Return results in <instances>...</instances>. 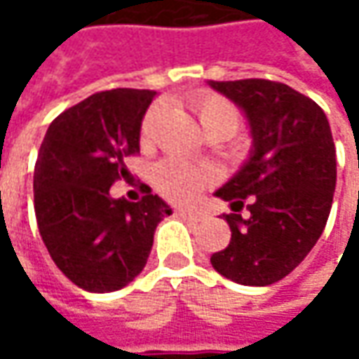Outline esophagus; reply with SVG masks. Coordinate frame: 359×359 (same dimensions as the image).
I'll list each match as a JSON object with an SVG mask.
<instances>
[{
	"label": "esophagus",
	"instance_id": "obj_1",
	"mask_svg": "<svg viewBox=\"0 0 359 359\" xmlns=\"http://www.w3.org/2000/svg\"><path fill=\"white\" fill-rule=\"evenodd\" d=\"M175 215L184 217V219H189V222H200L203 215L196 210H175Z\"/></svg>",
	"mask_w": 359,
	"mask_h": 359
}]
</instances>
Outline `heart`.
<instances>
[{"mask_svg":"<svg viewBox=\"0 0 359 359\" xmlns=\"http://www.w3.org/2000/svg\"><path fill=\"white\" fill-rule=\"evenodd\" d=\"M189 109L200 121L201 130L205 135L210 133H222L224 137L233 135L240 128V111L229 104L226 97L217 93L201 91L189 97ZM159 105H154L142 121V142L147 144L159 123ZM154 186L163 198L175 203H186L191 201L201 189L212 184L214 172L208 165H189L180 159H165L154 170Z\"/></svg>","mask_w":359,"mask_h":359,"instance_id":"b5f03b06","label":"heart"}]
</instances>
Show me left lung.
I'll return each mask as SVG.
<instances>
[{
  "instance_id": "obj_1",
  "label": "left lung",
  "mask_w": 359,
  "mask_h": 359,
  "mask_svg": "<svg viewBox=\"0 0 359 359\" xmlns=\"http://www.w3.org/2000/svg\"><path fill=\"white\" fill-rule=\"evenodd\" d=\"M210 86L243 109L254 140L250 159L215 191L233 214H224L231 240L212 266L241 285H269L304 262L325 228L336 189L330 121L313 100L280 81Z\"/></svg>"
}]
</instances>
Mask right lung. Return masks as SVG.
Masks as SVG:
<instances>
[{
  "mask_svg": "<svg viewBox=\"0 0 359 359\" xmlns=\"http://www.w3.org/2000/svg\"><path fill=\"white\" fill-rule=\"evenodd\" d=\"M156 91H100L49 123L34 172L39 236L51 259L77 287L105 294L145 268L158 224L172 214L144 186L140 201L114 200L128 180L126 158L140 154V131Z\"/></svg>",
  "mask_w": 359,
  "mask_h": 359,
  "instance_id": "right-lung-1",
  "label": "right lung"
}]
</instances>
